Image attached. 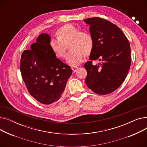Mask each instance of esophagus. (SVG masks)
<instances>
[{"instance_id": "esophagus-1", "label": "esophagus", "mask_w": 147, "mask_h": 147, "mask_svg": "<svg viewBox=\"0 0 147 147\" xmlns=\"http://www.w3.org/2000/svg\"><path fill=\"white\" fill-rule=\"evenodd\" d=\"M78 68H78V67H76V66H73V67H71L72 70H73V71L74 73H75V72L77 71V69H78Z\"/></svg>"}]
</instances>
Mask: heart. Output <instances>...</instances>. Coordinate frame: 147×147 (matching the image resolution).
Wrapping results in <instances>:
<instances>
[{"label": "heart", "instance_id": "1", "mask_svg": "<svg viewBox=\"0 0 147 147\" xmlns=\"http://www.w3.org/2000/svg\"><path fill=\"white\" fill-rule=\"evenodd\" d=\"M69 51L67 55V62L74 65L80 63L84 56L92 52L94 46L93 36L89 32L81 30L71 24H67L59 28L58 37L51 39V47L55 55L64 58L67 45Z\"/></svg>", "mask_w": 147, "mask_h": 147}]
</instances>
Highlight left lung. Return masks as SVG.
<instances>
[{
  "mask_svg": "<svg viewBox=\"0 0 147 147\" xmlns=\"http://www.w3.org/2000/svg\"><path fill=\"white\" fill-rule=\"evenodd\" d=\"M90 25L94 39L90 61L84 64L87 71L86 84L95 93L107 95L118 89L125 80L131 64L130 44L116 25L105 19L94 17L84 20ZM98 59L101 63L92 64Z\"/></svg>",
  "mask_w": 147,
  "mask_h": 147,
  "instance_id": "8db88e82",
  "label": "left lung"
}]
</instances>
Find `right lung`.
Instances as JSON below:
<instances>
[{
    "label": "right lung",
    "mask_w": 147,
    "mask_h": 147,
    "mask_svg": "<svg viewBox=\"0 0 147 147\" xmlns=\"http://www.w3.org/2000/svg\"><path fill=\"white\" fill-rule=\"evenodd\" d=\"M50 41L48 34H40L31 49L22 52L20 62L22 78L29 94L45 105L61 97L72 74L71 67L56 57Z\"/></svg>",
    "instance_id": "1"
}]
</instances>
